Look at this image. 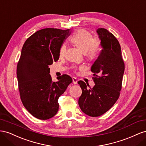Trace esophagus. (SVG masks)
I'll list each match as a JSON object with an SVG mask.
<instances>
[{"instance_id":"obj_1","label":"esophagus","mask_w":146,"mask_h":146,"mask_svg":"<svg viewBox=\"0 0 146 146\" xmlns=\"http://www.w3.org/2000/svg\"><path fill=\"white\" fill-rule=\"evenodd\" d=\"M72 80H73V83L74 84H76L78 83V80L75 77H73L72 78Z\"/></svg>"}]
</instances>
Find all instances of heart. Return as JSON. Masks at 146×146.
<instances>
[{
  "mask_svg": "<svg viewBox=\"0 0 146 146\" xmlns=\"http://www.w3.org/2000/svg\"><path fill=\"white\" fill-rule=\"evenodd\" d=\"M72 41L84 52L87 59L94 60L98 57L101 47V40L98 37L93 36L92 34L84 29H79L74 33ZM66 51V45L64 43L59 49V54L64 56ZM81 68L84 67L81 66ZM74 69H76L74 67Z\"/></svg>",
  "mask_w": 146,
  "mask_h": 146,
  "instance_id": "b5f03b06",
  "label": "heart"
}]
</instances>
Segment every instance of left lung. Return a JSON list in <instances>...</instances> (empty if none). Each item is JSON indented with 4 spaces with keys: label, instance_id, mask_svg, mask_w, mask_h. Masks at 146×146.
<instances>
[{
    "label": "left lung",
    "instance_id": "8db88e82",
    "mask_svg": "<svg viewBox=\"0 0 146 146\" xmlns=\"http://www.w3.org/2000/svg\"><path fill=\"white\" fill-rule=\"evenodd\" d=\"M97 32L102 49L91 68L95 84L88 89L84 81L78 82L82 89L79 106L84 113L91 117L105 114L117 102L125 70L119 41L106 29H98Z\"/></svg>",
    "mask_w": 146,
    "mask_h": 146
}]
</instances>
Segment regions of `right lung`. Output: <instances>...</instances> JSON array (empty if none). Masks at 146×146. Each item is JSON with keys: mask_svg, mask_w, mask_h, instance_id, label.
I'll list each match as a JSON object with an SVG mask.
<instances>
[{"mask_svg": "<svg viewBox=\"0 0 146 146\" xmlns=\"http://www.w3.org/2000/svg\"><path fill=\"white\" fill-rule=\"evenodd\" d=\"M70 34V29H43L29 36L23 46L16 70L20 98L37 119L47 120L57 114L58 99L72 82L67 74L54 82L49 68L59 59L60 48Z\"/></svg>", "mask_w": 146, "mask_h": 146, "instance_id": "right-lung-1", "label": "right lung"}]
</instances>
